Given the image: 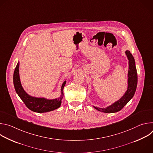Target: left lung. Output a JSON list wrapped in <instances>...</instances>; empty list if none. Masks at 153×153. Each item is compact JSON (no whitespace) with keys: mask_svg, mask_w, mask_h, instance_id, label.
I'll return each instance as SVG.
<instances>
[{"mask_svg":"<svg viewBox=\"0 0 153 153\" xmlns=\"http://www.w3.org/2000/svg\"><path fill=\"white\" fill-rule=\"evenodd\" d=\"M128 59L129 60V71H128V89L123 96L118 101L114 103L111 106L106 108H100L94 107L95 109L99 111L106 113H116L121 110L126 105V103L132 99L134 96L137 85V73L136 68L134 59L130 53L127 50L125 51Z\"/></svg>","mask_w":153,"mask_h":153,"instance_id":"1","label":"left lung"}]
</instances>
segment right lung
Returning a JSON list of instances; mask_svg holds the SVG:
<instances>
[{
  "label": "right lung",
  "instance_id": "1",
  "mask_svg": "<svg viewBox=\"0 0 153 153\" xmlns=\"http://www.w3.org/2000/svg\"><path fill=\"white\" fill-rule=\"evenodd\" d=\"M19 62H18L17 64L13 75V83L14 88L19 97L24 102L28 109L34 112L46 113L53 111L60 107L62 102L61 101L63 96V90L65 83H66V81H65L62 85V96L59 98L48 100L44 98H36L31 97L25 92L22 86L21 85L19 73Z\"/></svg>",
  "mask_w": 153,
  "mask_h": 153
}]
</instances>
